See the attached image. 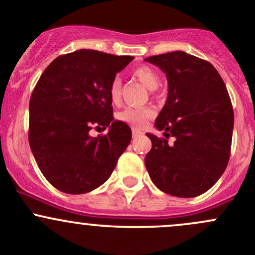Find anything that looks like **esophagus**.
Returning <instances> with one entry per match:
<instances>
[{
    "label": "esophagus",
    "mask_w": 255,
    "mask_h": 255,
    "mask_svg": "<svg viewBox=\"0 0 255 255\" xmlns=\"http://www.w3.org/2000/svg\"><path fill=\"white\" fill-rule=\"evenodd\" d=\"M140 134V130H138V129H135V128H133V129H132V135H133V137H138V135H139Z\"/></svg>",
    "instance_id": "1"
}]
</instances>
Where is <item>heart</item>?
Wrapping results in <instances>:
<instances>
[{"instance_id":"b5f03b06","label":"heart","mask_w":255,"mask_h":255,"mask_svg":"<svg viewBox=\"0 0 255 255\" xmlns=\"http://www.w3.org/2000/svg\"><path fill=\"white\" fill-rule=\"evenodd\" d=\"M132 75L134 76L140 84H143L146 89L154 90L159 84V75L151 66L139 65L133 69ZM110 99L112 102H117L120 100L121 94V80L120 78H113L109 89ZM154 116V111L151 109H128L123 110L118 113V120L127 125L135 128H143L146 125V121Z\"/></svg>"}]
</instances>
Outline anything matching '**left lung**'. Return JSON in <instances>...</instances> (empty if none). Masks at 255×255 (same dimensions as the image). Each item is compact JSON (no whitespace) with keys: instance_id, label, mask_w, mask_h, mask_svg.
<instances>
[{"instance_id":"8db88e82","label":"left lung","mask_w":255,"mask_h":255,"mask_svg":"<svg viewBox=\"0 0 255 255\" xmlns=\"http://www.w3.org/2000/svg\"><path fill=\"white\" fill-rule=\"evenodd\" d=\"M164 71L168 99L154 126L164 137L148 133L151 149L145 166L165 194L195 197L216 184L227 168L232 144V104L215 66L185 51L149 56ZM174 136L173 144L167 138Z\"/></svg>"}]
</instances>
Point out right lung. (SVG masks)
<instances>
[{
    "label": "right lung",
    "instance_id": "obj_1",
    "mask_svg": "<svg viewBox=\"0 0 255 255\" xmlns=\"http://www.w3.org/2000/svg\"><path fill=\"white\" fill-rule=\"evenodd\" d=\"M134 56L80 49L54 59L29 101L28 139L45 179L66 194L101 186L132 139L129 126L113 121L109 89ZM110 127L95 138L94 127Z\"/></svg>",
    "mask_w": 255,
    "mask_h": 255
}]
</instances>
